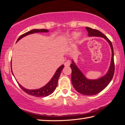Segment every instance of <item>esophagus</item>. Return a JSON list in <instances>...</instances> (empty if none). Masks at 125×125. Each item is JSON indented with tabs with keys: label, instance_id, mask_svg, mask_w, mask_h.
Instances as JSON below:
<instances>
[{
	"label": "esophagus",
	"instance_id": "34e87169",
	"mask_svg": "<svg viewBox=\"0 0 125 125\" xmlns=\"http://www.w3.org/2000/svg\"><path fill=\"white\" fill-rule=\"evenodd\" d=\"M70 64V61H67L66 62L64 63V65L65 67H68V66H69Z\"/></svg>",
	"mask_w": 125,
	"mask_h": 125
}]
</instances>
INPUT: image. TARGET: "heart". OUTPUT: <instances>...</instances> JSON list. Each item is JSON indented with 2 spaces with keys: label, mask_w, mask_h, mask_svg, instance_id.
I'll list each match as a JSON object with an SVG mask.
<instances>
[{
  "label": "heart",
  "mask_w": 125,
  "mask_h": 125,
  "mask_svg": "<svg viewBox=\"0 0 125 125\" xmlns=\"http://www.w3.org/2000/svg\"><path fill=\"white\" fill-rule=\"evenodd\" d=\"M79 35H80V33L78 32V31H73L69 35L68 39L70 41L76 40Z\"/></svg>",
  "instance_id": "1"
}]
</instances>
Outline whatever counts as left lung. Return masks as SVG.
Segmentation results:
<instances>
[{
	"instance_id": "left-lung-1",
	"label": "left lung",
	"mask_w": 125,
	"mask_h": 125,
	"mask_svg": "<svg viewBox=\"0 0 125 125\" xmlns=\"http://www.w3.org/2000/svg\"><path fill=\"white\" fill-rule=\"evenodd\" d=\"M88 31L89 36H97L103 38L109 43L111 51V58L110 68L107 73L102 77L97 79H89L87 78L80 69L78 68L76 63L72 60L70 68L72 70L71 73V82L77 91L86 95H92L99 93L106 87L110 83L115 73V63H114V51L112 44L110 40L104 34L99 31L94 30L90 27H86Z\"/></svg>"
}]
</instances>
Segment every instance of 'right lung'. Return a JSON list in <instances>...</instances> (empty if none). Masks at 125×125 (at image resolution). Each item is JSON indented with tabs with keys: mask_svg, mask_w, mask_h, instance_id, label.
Instances as JSON below:
<instances>
[{
	"mask_svg": "<svg viewBox=\"0 0 125 125\" xmlns=\"http://www.w3.org/2000/svg\"><path fill=\"white\" fill-rule=\"evenodd\" d=\"M48 30H46V29H40V30H38V29H34V30H32L29 31H27L25 33H24L22 35H21L19 38L17 40V42L19 41L20 39H21L23 37L27 36L28 35H30L31 34H34L35 33H47L48 32ZM10 68H11V71L13 75L12 69V62H10ZM63 68H64V65H61L60 67L58 68L57 70L56 71V72L54 76H52V79H50V81L46 85H45L43 87H41V88L36 89V90H30L26 89L25 87H23L21 85L18 83L20 87V88L23 91L27 93V94L33 95V96H35L36 97H47L48 95L51 94H52L54 91L55 90L56 88L57 85V82L58 78H59V77L61 75V73L62 72Z\"/></svg>",
	"mask_w": 125,
	"mask_h": 125,
	"instance_id": "add662e5",
	"label": "right lung"
}]
</instances>
